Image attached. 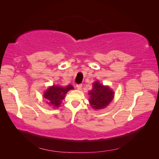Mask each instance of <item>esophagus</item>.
Here are the masks:
<instances>
[{"label": "esophagus", "mask_w": 159, "mask_h": 159, "mask_svg": "<svg viewBox=\"0 0 159 159\" xmlns=\"http://www.w3.org/2000/svg\"><path fill=\"white\" fill-rule=\"evenodd\" d=\"M82 87H83L82 84H79V85H76V88H77V89H79V90H81Z\"/></svg>", "instance_id": "34e87169"}]
</instances>
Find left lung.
Returning a JSON list of instances; mask_svg holds the SVG:
<instances>
[{
  "label": "left lung",
  "instance_id": "obj_1",
  "mask_svg": "<svg viewBox=\"0 0 159 159\" xmlns=\"http://www.w3.org/2000/svg\"><path fill=\"white\" fill-rule=\"evenodd\" d=\"M93 89L89 92V102L94 109H104L113 100L114 93L108 86H104L98 81L93 85Z\"/></svg>",
  "mask_w": 159,
  "mask_h": 159
}]
</instances>
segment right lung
<instances>
[{"label":"right lung","mask_w":159,"mask_h":159,"mask_svg":"<svg viewBox=\"0 0 159 159\" xmlns=\"http://www.w3.org/2000/svg\"><path fill=\"white\" fill-rule=\"evenodd\" d=\"M73 89L74 87L72 85L64 87L53 85L47 89L43 94V96H44V98L48 100V104L54 107H59L62 100L64 99V97L66 96V93L69 90Z\"/></svg>","instance_id":"right-lung-1"}]
</instances>
